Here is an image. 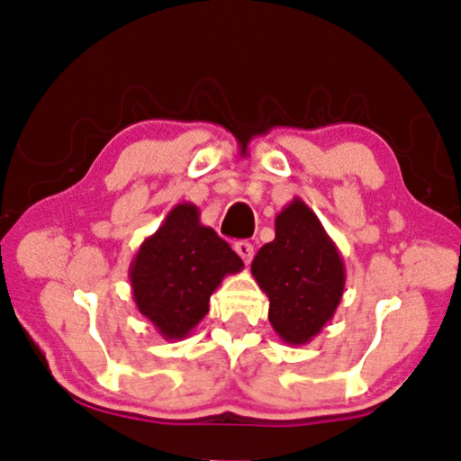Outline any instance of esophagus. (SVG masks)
<instances>
[{
	"instance_id": "34e87169",
	"label": "esophagus",
	"mask_w": 461,
	"mask_h": 461,
	"mask_svg": "<svg viewBox=\"0 0 461 461\" xmlns=\"http://www.w3.org/2000/svg\"><path fill=\"white\" fill-rule=\"evenodd\" d=\"M235 251L239 256L243 258L245 264L251 262V258H254V245H251L249 241H239L235 243Z\"/></svg>"
}]
</instances>
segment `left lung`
<instances>
[{"label": "left lung", "mask_w": 461, "mask_h": 461, "mask_svg": "<svg viewBox=\"0 0 461 461\" xmlns=\"http://www.w3.org/2000/svg\"><path fill=\"white\" fill-rule=\"evenodd\" d=\"M251 275L268 295V321L289 346H304L336 314L346 285L344 258L311 207L294 197L275 218V239Z\"/></svg>", "instance_id": "obj_1"}]
</instances>
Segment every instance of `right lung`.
<instances>
[{"instance_id":"add662e5","label":"right lung","mask_w":461,"mask_h":461,"mask_svg":"<svg viewBox=\"0 0 461 461\" xmlns=\"http://www.w3.org/2000/svg\"><path fill=\"white\" fill-rule=\"evenodd\" d=\"M241 270L243 260L230 245L201 224L199 207L182 201L131 258V295L161 338L182 339L210 311L224 276Z\"/></svg>"}]
</instances>
